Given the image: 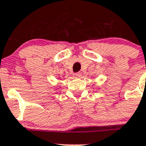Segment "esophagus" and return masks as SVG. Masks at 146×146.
<instances>
[{
  "instance_id": "obj_1",
  "label": "esophagus",
  "mask_w": 146,
  "mask_h": 146,
  "mask_svg": "<svg viewBox=\"0 0 146 146\" xmlns=\"http://www.w3.org/2000/svg\"><path fill=\"white\" fill-rule=\"evenodd\" d=\"M73 76H74V77H75V78L80 77V73H79V72H76V73H74V74H73Z\"/></svg>"
}]
</instances>
